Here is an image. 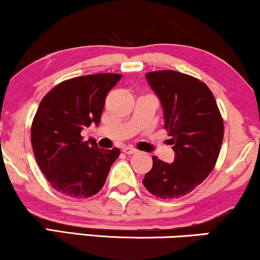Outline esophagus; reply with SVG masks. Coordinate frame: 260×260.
<instances>
[{
    "label": "esophagus",
    "instance_id": "34e87169",
    "mask_svg": "<svg viewBox=\"0 0 260 260\" xmlns=\"http://www.w3.org/2000/svg\"><path fill=\"white\" fill-rule=\"evenodd\" d=\"M122 151L124 152V154H126V155H131V154H135V152H137L136 149L131 148V147H129V145H126V147H123Z\"/></svg>",
    "mask_w": 260,
    "mask_h": 260
}]
</instances>
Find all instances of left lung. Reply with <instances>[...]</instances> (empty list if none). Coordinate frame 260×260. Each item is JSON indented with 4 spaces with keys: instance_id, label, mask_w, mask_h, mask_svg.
I'll list each match as a JSON object with an SVG mask.
<instances>
[{
    "instance_id": "8db88e82",
    "label": "left lung",
    "mask_w": 260,
    "mask_h": 260,
    "mask_svg": "<svg viewBox=\"0 0 260 260\" xmlns=\"http://www.w3.org/2000/svg\"><path fill=\"white\" fill-rule=\"evenodd\" d=\"M145 78L161 101L175 159L167 163L152 156V168L143 184L155 197L179 199L214 169L223 120L212 91L198 78L172 70L149 72Z\"/></svg>"
}]
</instances>
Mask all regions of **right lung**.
I'll return each instance as SVG.
<instances>
[{
	"label": "right lung",
	"instance_id": "right-lung-1",
	"mask_svg": "<svg viewBox=\"0 0 260 260\" xmlns=\"http://www.w3.org/2000/svg\"><path fill=\"white\" fill-rule=\"evenodd\" d=\"M122 74L72 78L42 98L31 123V145L41 172L55 190L71 198H90L104 186L118 148L99 149L80 133L98 125L109 91Z\"/></svg>",
	"mask_w": 260,
	"mask_h": 260
}]
</instances>
